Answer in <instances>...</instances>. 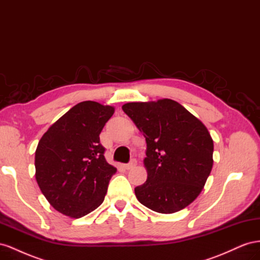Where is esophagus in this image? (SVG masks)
<instances>
[{
    "mask_svg": "<svg viewBox=\"0 0 260 260\" xmlns=\"http://www.w3.org/2000/svg\"><path fill=\"white\" fill-rule=\"evenodd\" d=\"M136 165H137V160H136V159H131L128 164L123 165V168H124V169H127V170H129V169H132L133 167H135Z\"/></svg>",
    "mask_w": 260,
    "mask_h": 260,
    "instance_id": "esophagus-1",
    "label": "esophagus"
}]
</instances>
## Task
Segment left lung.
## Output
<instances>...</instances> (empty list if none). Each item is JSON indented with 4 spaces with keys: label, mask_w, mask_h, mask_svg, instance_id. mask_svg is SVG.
<instances>
[{
    "label": "left lung",
    "mask_w": 260,
    "mask_h": 260,
    "mask_svg": "<svg viewBox=\"0 0 260 260\" xmlns=\"http://www.w3.org/2000/svg\"><path fill=\"white\" fill-rule=\"evenodd\" d=\"M122 111L143 132L147 144V179L135 188L139 202L160 214L190 205L202 192L214 162V142L207 128L168 99L127 103Z\"/></svg>",
    "instance_id": "8db88e82"
}]
</instances>
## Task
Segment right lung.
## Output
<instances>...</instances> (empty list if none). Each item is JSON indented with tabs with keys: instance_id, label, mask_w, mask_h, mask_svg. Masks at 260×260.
Here are the masks:
<instances>
[{
	"instance_id": "1",
	"label": "right lung",
	"mask_w": 260,
	"mask_h": 260,
	"mask_svg": "<svg viewBox=\"0 0 260 260\" xmlns=\"http://www.w3.org/2000/svg\"><path fill=\"white\" fill-rule=\"evenodd\" d=\"M114 107L85 101L52 124L36 151V179L57 211L81 218L104 201L117 169L105 159L100 133Z\"/></svg>"
}]
</instances>
